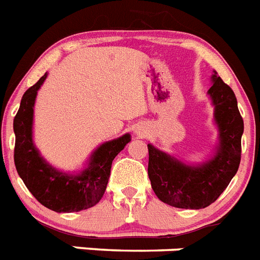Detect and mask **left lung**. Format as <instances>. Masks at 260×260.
Wrapping results in <instances>:
<instances>
[{
  "mask_svg": "<svg viewBox=\"0 0 260 260\" xmlns=\"http://www.w3.org/2000/svg\"><path fill=\"white\" fill-rule=\"evenodd\" d=\"M208 90L214 106L218 146L209 160L189 166L166 152L148 147V177L157 199L175 208L203 209L229 185L241 163L243 119L234 92L214 72Z\"/></svg>",
  "mask_w": 260,
  "mask_h": 260,
  "instance_id": "8db88e82",
  "label": "left lung"
}]
</instances>
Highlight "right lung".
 Masks as SVG:
<instances>
[{"instance_id":"1","label":"right lung","mask_w":260,"mask_h":260,"mask_svg":"<svg viewBox=\"0 0 260 260\" xmlns=\"http://www.w3.org/2000/svg\"><path fill=\"white\" fill-rule=\"evenodd\" d=\"M46 77L47 73L24 92L13 122L15 168L24 185L42 205L57 213L80 212L92 208L103 199L113 160L132 138L130 134H125L103 143L79 174H67L52 167L41 156L32 142L35 99Z\"/></svg>"}]
</instances>
